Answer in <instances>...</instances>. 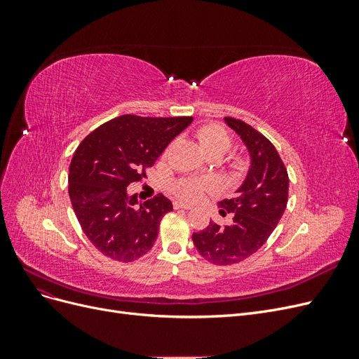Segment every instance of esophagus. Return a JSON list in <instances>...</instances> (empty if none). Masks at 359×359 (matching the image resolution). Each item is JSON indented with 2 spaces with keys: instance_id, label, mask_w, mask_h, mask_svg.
<instances>
[{
  "instance_id": "34e87169",
  "label": "esophagus",
  "mask_w": 359,
  "mask_h": 359,
  "mask_svg": "<svg viewBox=\"0 0 359 359\" xmlns=\"http://www.w3.org/2000/svg\"><path fill=\"white\" fill-rule=\"evenodd\" d=\"M173 208L175 210H191V205L182 203V202H173Z\"/></svg>"
}]
</instances>
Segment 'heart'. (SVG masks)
<instances>
[{
	"label": "heart",
	"instance_id": "b5f03b06",
	"mask_svg": "<svg viewBox=\"0 0 359 359\" xmlns=\"http://www.w3.org/2000/svg\"><path fill=\"white\" fill-rule=\"evenodd\" d=\"M196 137L199 140V145L203 149V153L206 156H212L220 158L224 153L229 151L232 145V139L231 135L227 133V130L223 128L219 124H208L201 127L196 132ZM231 168L233 173H240L244 169V161L241 158H233L231 161ZM210 189V182L203 181V180H196V178H186V180H180L175 184V193L178 194V198L184 201H199L203 193Z\"/></svg>",
	"mask_w": 359,
	"mask_h": 359
}]
</instances>
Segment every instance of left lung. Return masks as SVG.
<instances>
[{
	"instance_id": "left-lung-1",
	"label": "left lung",
	"mask_w": 359,
	"mask_h": 359,
	"mask_svg": "<svg viewBox=\"0 0 359 359\" xmlns=\"http://www.w3.org/2000/svg\"><path fill=\"white\" fill-rule=\"evenodd\" d=\"M224 123L241 137L250 166L235 196L219 202L220 215H232L231 224L210 222L193 233L199 255L215 265L238 264L256 253L283 215L289 191L287 170L274 145L240 119L226 116Z\"/></svg>"
}]
</instances>
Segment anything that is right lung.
Segmentation results:
<instances>
[{
    "instance_id": "right-lung-1",
    "label": "right lung",
    "mask_w": 359,
    "mask_h": 359,
    "mask_svg": "<svg viewBox=\"0 0 359 359\" xmlns=\"http://www.w3.org/2000/svg\"><path fill=\"white\" fill-rule=\"evenodd\" d=\"M193 121L191 116L123 115L86 136L69 169V194L83 233L104 256L133 262L153 248L172 202L157 194L137 203L127 187L145 178L166 147Z\"/></svg>"
}]
</instances>
